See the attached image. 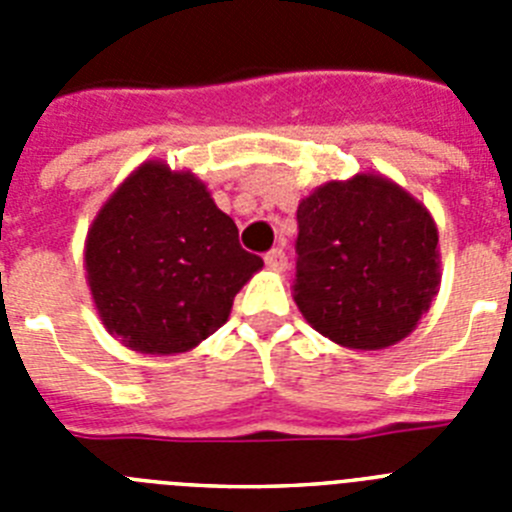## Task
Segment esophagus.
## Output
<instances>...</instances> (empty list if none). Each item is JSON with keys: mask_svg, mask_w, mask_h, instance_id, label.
Wrapping results in <instances>:
<instances>
[{"mask_svg": "<svg viewBox=\"0 0 512 512\" xmlns=\"http://www.w3.org/2000/svg\"><path fill=\"white\" fill-rule=\"evenodd\" d=\"M264 261H266V266H269L271 271L287 269V253H284L282 248H271V251L264 256Z\"/></svg>", "mask_w": 512, "mask_h": 512, "instance_id": "esophagus-1", "label": "esophagus"}]
</instances>
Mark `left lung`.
I'll list each match as a JSON object with an SVG mask.
<instances>
[{
  "instance_id": "left-lung-1",
  "label": "left lung",
  "mask_w": 512,
  "mask_h": 512,
  "mask_svg": "<svg viewBox=\"0 0 512 512\" xmlns=\"http://www.w3.org/2000/svg\"><path fill=\"white\" fill-rule=\"evenodd\" d=\"M295 302L338 346L377 351L415 330L441 284L438 230L382 174L318 187L297 207Z\"/></svg>"
}]
</instances>
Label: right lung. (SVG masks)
<instances>
[{
	"mask_svg": "<svg viewBox=\"0 0 512 512\" xmlns=\"http://www.w3.org/2000/svg\"><path fill=\"white\" fill-rule=\"evenodd\" d=\"M87 282L107 333L140 354H184L228 320L264 266L192 171L146 161L87 233Z\"/></svg>",
	"mask_w": 512,
	"mask_h": 512,
	"instance_id": "add662e5",
	"label": "right lung"
}]
</instances>
